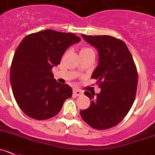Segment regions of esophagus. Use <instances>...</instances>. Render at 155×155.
<instances>
[{
    "label": "esophagus",
    "instance_id": "obj_1",
    "mask_svg": "<svg viewBox=\"0 0 155 155\" xmlns=\"http://www.w3.org/2000/svg\"><path fill=\"white\" fill-rule=\"evenodd\" d=\"M73 95H76V96H80V95H82V94H83V92H82V91L79 90V89H74L73 91Z\"/></svg>",
    "mask_w": 155,
    "mask_h": 155
}]
</instances>
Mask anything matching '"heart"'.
<instances>
[{
	"label": "heart",
	"instance_id": "obj_1",
	"mask_svg": "<svg viewBox=\"0 0 155 155\" xmlns=\"http://www.w3.org/2000/svg\"><path fill=\"white\" fill-rule=\"evenodd\" d=\"M86 49H88V48H86V49H83V50H86Z\"/></svg>",
	"mask_w": 155,
	"mask_h": 155
}]
</instances>
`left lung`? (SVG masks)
Instances as JSON below:
<instances>
[{
	"mask_svg": "<svg viewBox=\"0 0 155 155\" xmlns=\"http://www.w3.org/2000/svg\"><path fill=\"white\" fill-rule=\"evenodd\" d=\"M82 37L98 50L99 65L92 78L97 79L101 92H85L91 104L79 113L92 128L108 129L118 125L132 106L138 86L136 66L122 40L105 35Z\"/></svg>",
	"mask_w": 155,
	"mask_h": 155,
	"instance_id": "obj_1",
	"label": "left lung"
}]
</instances>
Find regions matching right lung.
<instances>
[{
	"instance_id": "add662e5",
	"label": "right lung",
	"mask_w": 155,
	"mask_h": 155,
	"mask_svg": "<svg viewBox=\"0 0 155 155\" xmlns=\"http://www.w3.org/2000/svg\"><path fill=\"white\" fill-rule=\"evenodd\" d=\"M70 33L45 30L24 37L17 47L11 66L13 94L21 110L36 120L57 115L65 101L72 96V88L53 78L65 51L79 43Z\"/></svg>"
}]
</instances>
